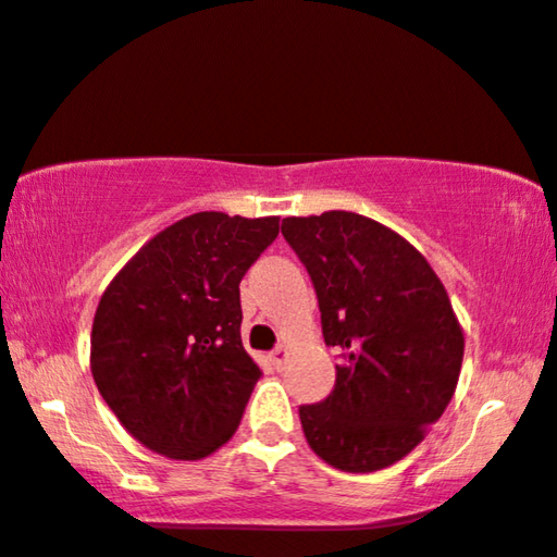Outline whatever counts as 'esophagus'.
Listing matches in <instances>:
<instances>
[{
	"label": "esophagus",
	"mask_w": 557,
	"mask_h": 557,
	"mask_svg": "<svg viewBox=\"0 0 557 557\" xmlns=\"http://www.w3.org/2000/svg\"><path fill=\"white\" fill-rule=\"evenodd\" d=\"M285 356H287V348L285 346H277V348H274V351L270 354V361H272V364L274 367H283L285 364Z\"/></svg>",
	"instance_id": "34e87169"
}]
</instances>
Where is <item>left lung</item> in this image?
<instances>
[{"label":"left lung","mask_w":557,"mask_h":557,"mask_svg":"<svg viewBox=\"0 0 557 557\" xmlns=\"http://www.w3.org/2000/svg\"><path fill=\"white\" fill-rule=\"evenodd\" d=\"M313 280L323 338L341 348L336 384L300 407L308 446L333 469H387L446 412L463 331L428 259L380 221L351 211L283 219Z\"/></svg>","instance_id":"1"}]
</instances>
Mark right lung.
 <instances>
[{
  "instance_id": "1",
  "label": "right lung",
  "mask_w": 557,
  "mask_h": 557,
  "mask_svg": "<svg viewBox=\"0 0 557 557\" xmlns=\"http://www.w3.org/2000/svg\"><path fill=\"white\" fill-rule=\"evenodd\" d=\"M280 219L201 211L152 236L103 290L91 374L132 438L198 461L239 428L262 369L242 346L239 283Z\"/></svg>"
}]
</instances>
